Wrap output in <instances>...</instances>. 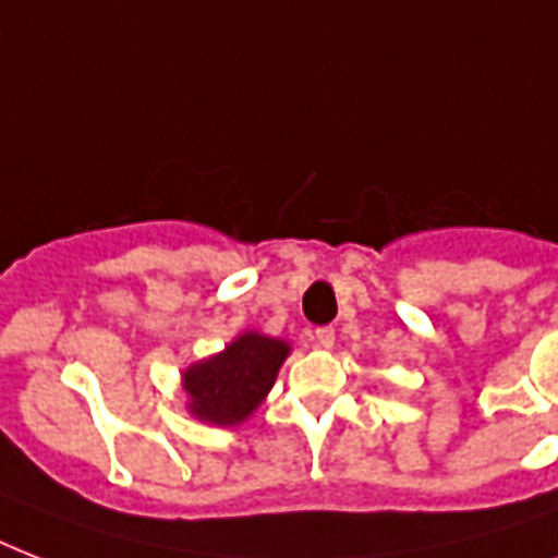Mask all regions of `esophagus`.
Returning a JSON list of instances; mask_svg holds the SVG:
<instances>
[{
	"label": "esophagus",
	"mask_w": 558,
	"mask_h": 558,
	"mask_svg": "<svg viewBox=\"0 0 558 558\" xmlns=\"http://www.w3.org/2000/svg\"><path fill=\"white\" fill-rule=\"evenodd\" d=\"M313 341L318 350H330L332 344H336V330H332V327H318L313 336Z\"/></svg>",
	"instance_id": "1"
}]
</instances>
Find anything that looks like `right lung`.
<instances>
[{
	"instance_id": "1",
	"label": "right lung",
	"mask_w": 558,
	"mask_h": 558,
	"mask_svg": "<svg viewBox=\"0 0 558 558\" xmlns=\"http://www.w3.org/2000/svg\"><path fill=\"white\" fill-rule=\"evenodd\" d=\"M289 344L260 332H243L222 353L185 371L187 411L202 423L240 425L275 385Z\"/></svg>"
}]
</instances>
